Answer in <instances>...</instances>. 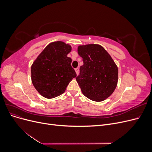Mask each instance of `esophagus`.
Returning <instances> with one entry per match:
<instances>
[{
	"label": "esophagus",
	"mask_w": 152,
	"mask_h": 152,
	"mask_svg": "<svg viewBox=\"0 0 152 152\" xmlns=\"http://www.w3.org/2000/svg\"><path fill=\"white\" fill-rule=\"evenodd\" d=\"M75 72H76V73H77V75L79 74V69L78 68H77L75 69Z\"/></svg>",
	"instance_id": "34e87169"
}]
</instances>
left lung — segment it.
<instances>
[{"label": "left lung", "instance_id": "1", "mask_svg": "<svg viewBox=\"0 0 152 152\" xmlns=\"http://www.w3.org/2000/svg\"><path fill=\"white\" fill-rule=\"evenodd\" d=\"M78 53L84 65L76 77L83 94L94 102H102L115 89L118 68L110 55L102 45H79Z\"/></svg>", "mask_w": 152, "mask_h": 152}]
</instances>
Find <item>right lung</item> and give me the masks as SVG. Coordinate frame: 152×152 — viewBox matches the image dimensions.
Listing matches in <instances>:
<instances>
[{
	"label": "right lung",
	"mask_w": 152,
	"mask_h": 152,
	"mask_svg": "<svg viewBox=\"0 0 152 152\" xmlns=\"http://www.w3.org/2000/svg\"><path fill=\"white\" fill-rule=\"evenodd\" d=\"M72 47L61 41L47 45L31 67L32 84L45 98H54L65 91L68 84L76 77L72 59L67 56Z\"/></svg>",
	"instance_id": "right-lung-1"
}]
</instances>
